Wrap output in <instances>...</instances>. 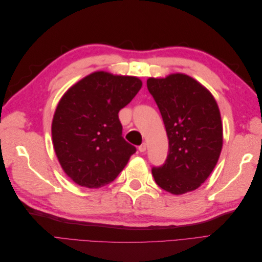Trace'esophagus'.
<instances>
[{
	"instance_id": "obj_1",
	"label": "esophagus",
	"mask_w": 262,
	"mask_h": 262,
	"mask_svg": "<svg viewBox=\"0 0 262 262\" xmlns=\"http://www.w3.org/2000/svg\"><path fill=\"white\" fill-rule=\"evenodd\" d=\"M139 150L141 153H143L146 150V143H142L140 146H139Z\"/></svg>"
}]
</instances>
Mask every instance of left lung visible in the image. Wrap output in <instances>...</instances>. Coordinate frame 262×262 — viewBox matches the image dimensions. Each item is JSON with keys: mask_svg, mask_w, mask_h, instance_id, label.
I'll return each mask as SVG.
<instances>
[{"mask_svg": "<svg viewBox=\"0 0 262 262\" xmlns=\"http://www.w3.org/2000/svg\"><path fill=\"white\" fill-rule=\"evenodd\" d=\"M147 90L160 109L168 155L153 167L156 184L172 194L199 188L215 167L223 146L221 114L212 94L186 74L149 77Z\"/></svg>", "mask_w": 262, "mask_h": 262, "instance_id": "left-lung-1", "label": "left lung"}]
</instances>
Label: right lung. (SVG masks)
<instances>
[{"label": "right lung", "mask_w": 262, "mask_h": 262, "mask_svg": "<svg viewBox=\"0 0 262 262\" xmlns=\"http://www.w3.org/2000/svg\"><path fill=\"white\" fill-rule=\"evenodd\" d=\"M141 87L138 77L99 71L63 95L53 116L52 141L61 167L77 185L110 184L137 152L122 137L118 114Z\"/></svg>", "instance_id": "right-lung-1"}]
</instances>
